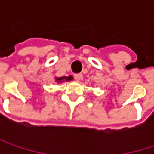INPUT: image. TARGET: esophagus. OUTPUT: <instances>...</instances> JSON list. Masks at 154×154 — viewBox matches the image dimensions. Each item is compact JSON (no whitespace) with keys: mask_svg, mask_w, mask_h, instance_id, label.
<instances>
[{"mask_svg":"<svg viewBox=\"0 0 154 154\" xmlns=\"http://www.w3.org/2000/svg\"><path fill=\"white\" fill-rule=\"evenodd\" d=\"M74 77H75V79H76L77 81H79V80H81V79L83 78V75H82L81 73H79V74H75Z\"/></svg>","mask_w":154,"mask_h":154,"instance_id":"1","label":"esophagus"}]
</instances>
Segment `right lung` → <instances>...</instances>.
Here are the masks:
<instances>
[{"mask_svg": "<svg viewBox=\"0 0 154 154\" xmlns=\"http://www.w3.org/2000/svg\"><path fill=\"white\" fill-rule=\"evenodd\" d=\"M64 79H65L66 81H69V80H71V79H72V77H71V76H69V77H58V78H57L56 80H57V81H58V82H62V81H63V80H64Z\"/></svg>", "mask_w": 154, "mask_h": 154, "instance_id": "right-lung-1", "label": "right lung"}]
</instances>
